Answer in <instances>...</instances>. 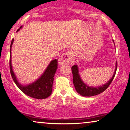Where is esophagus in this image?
Returning a JSON list of instances; mask_svg holds the SVG:
<instances>
[{
	"instance_id": "obj_1",
	"label": "esophagus",
	"mask_w": 130,
	"mask_h": 130,
	"mask_svg": "<svg viewBox=\"0 0 130 130\" xmlns=\"http://www.w3.org/2000/svg\"><path fill=\"white\" fill-rule=\"evenodd\" d=\"M74 53L69 51L64 53L59 58V65H72L74 62Z\"/></svg>"
}]
</instances>
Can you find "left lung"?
<instances>
[{
	"instance_id": "8db88e82",
	"label": "left lung",
	"mask_w": 130,
	"mask_h": 130,
	"mask_svg": "<svg viewBox=\"0 0 130 130\" xmlns=\"http://www.w3.org/2000/svg\"><path fill=\"white\" fill-rule=\"evenodd\" d=\"M117 69V63H116V70H115V72L114 75H113L112 77L111 78V79L105 85H102L99 87L94 88L89 87L83 83L81 78H80L79 73H78V67L76 65L72 66V68H71V69H72L73 75V83H74L76 91L80 95L84 96H94L96 95L101 94V92H104L109 87L111 83H112V80L115 76V75H116Z\"/></svg>"
}]
</instances>
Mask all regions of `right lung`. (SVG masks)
Returning <instances> with one entry per match:
<instances>
[{"instance_id":"add662e5","label":"right lung","mask_w":130,"mask_h":130,"mask_svg":"<svg viewBox=\"0 0 130 130\" xmlns=\"http://www.w3.org/2000/svg\"><path fill=\"white\" fill-rule=\"evenodd\" d=\"M21 28L22 26L20 29ZM19 30V29H18L17 32ZM13 42V39H12L10 44L9 66L11 75L14 83L24 94L30 97L36 99H45L47 98L52 94L54 75L58 68V59H54L51 61L42 75L37 81L30 85L23 86L18 83L12 70V63H11V48Z\"/></svg>"}]
</instances>
